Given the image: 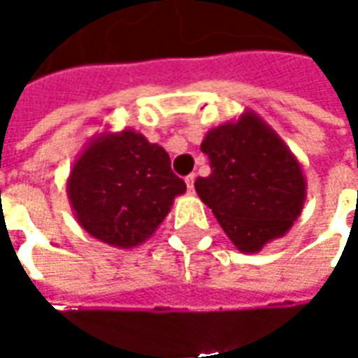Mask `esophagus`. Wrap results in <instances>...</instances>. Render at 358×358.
<instances>
[{"instance_id":"esophagus-1","label":"esophagus","mask_w":358,"mask_h":358,"mask_svg":"<svg viewBox=\"0 0 358 358\" xmlns=\"http://www.w3.org/2000/svg\"><path fill=\"white\" fill-rule=\"evenodd\" d=\"M194 182H195V174H189V176H186V186L189 192H194Z\"/></svg>"}]
</instances>
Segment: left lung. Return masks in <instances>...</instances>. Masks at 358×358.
<instances>
[{
	"label": "left lung",
	"instance_id": "left-lung-1",
	"mask_svg": "<svg viewBox=\"0 0 358 358\" xmlns=\"http://www.w3.org/2000/svg\"><path fill=\"white\" fill-rule=\"evenodd\" d=\"M210 174L195 192L241 253H257L297 220L307 195L299 161L255 113L213 128L201 143Z\"/></svg>",
	"mask_w": 358,
	"mask_h": 358
}]
</instances>
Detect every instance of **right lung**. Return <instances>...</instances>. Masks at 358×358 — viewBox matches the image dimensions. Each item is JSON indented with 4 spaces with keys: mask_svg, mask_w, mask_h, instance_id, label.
Segmentation results:
<instances>
[{
    "mask_svg": "<svg viewBox=\"0 0 358 358\" xmlns=\"http://www.w3.org/2000/svg\"><path fill=\"white\" fill-rule=\"evenodd\" d=\"M184 192L186 184L172 172L169 153L134 130L90 141L66 182L82 228L95 240L122 249L149 240L174 197Z\"/></svg>",
    "mask_w": 358,
    "mask_h": 358,
    "instance_id": "obj_1",
    "label": "right lung"
}]
</instances>
